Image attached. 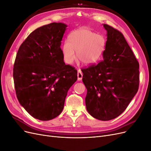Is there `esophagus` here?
I'll use <instances>...</instances> for the list:
<instances>
[{"label": "esophagus", "mask_w": 151, "mask_h": 151, "mask_svg": "<svg viewBox=\"0 0 151 151\" xmlns=\"http://www.w3.org/2000/svg\"><path fill=\"white\" fill-rule=\"evenodd\" d=\"M82 79H83V73H82L81 70H79L78 72H77V79L78 81H81Z\"/></svg>", "instance_id": "obj_1"}]
</instances>
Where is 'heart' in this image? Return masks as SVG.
Masks as SVG:
<instances>
[{"mask_svg":"<svg viewBox=\"0 0 151 151\" xmlns=\"http://www.w3.org/2000/svg\"><path fill=\"white\" fill-rule=\"evenodd\" d=\"M105 48L103 36L95 34L87 28L72 31L62 47L63 60L67 64H72L77 60L83 65H90L96 62L102 55Z\"/></svg>","mask_w":151,"mask_h":151,"instance_id":"heart-1","label":"heart"}]
</instances>
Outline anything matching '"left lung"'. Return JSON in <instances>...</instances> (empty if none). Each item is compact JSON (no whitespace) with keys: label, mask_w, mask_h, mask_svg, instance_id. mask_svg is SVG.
<instances>
[{"label":"left lung","mask_w":151,"mask_h":151,"mask_svg":"<svg viewBox=\"0 0 151 151\" xmlns=\"http://www.w3.org/2000/svg\"><path fill=\"white\" fill-rule=\"evenodd\" d=\"M103 25L107 33L103 61L82 72L87 110L96 119L108 121L121 115L137 93L139 64L122 33Z\"/></svg>","instance_id":"obj_1"}]
</instances>
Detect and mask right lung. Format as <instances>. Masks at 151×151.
Returning a JSON list of instances; mask_svg holds the SVG:
<instances>
[{
	"label": "right lung",
	"instance_id": "obj_1",
	"mask_svg": "<svg viewBox=\"0 0 151 151\" xmlns=\"http://www.w3.org/2000/svg\"><path fill=\"white\" fill-rule=\"evenodd\" d=\"M67 25L53 22L33 31L21 44L13 68L20 104L36 119L48 121L63 110L77 71L65 65L60 48Z\"/></svg>",
	"mask_w": 151,
	"mask_h": 151
}]
</instances>
